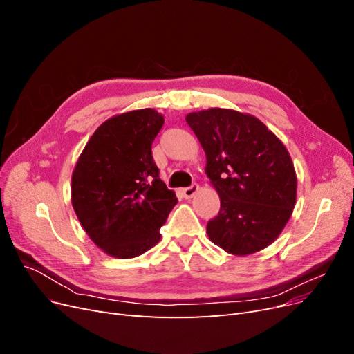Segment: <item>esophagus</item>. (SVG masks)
<instances>
[{
  "instance_id": "1",
  "label": "esophagus",
  "mask_w": 354,
  "mask_h": 354,
  "mask_svg": "<svg viewBox=\"0 0 354 354\" xmlns=\"http://www.w3.org/2000/svg\"><path fill=\"white\" fill-rule=\"evenodd\" d=\"M198 190H199L198 185H192L190 187H186V189L181 190V194H183V196L186 199H190V198H194L198 194Z\"/></svg>"
}]
</instances>
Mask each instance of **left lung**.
Returning a JSON list of instances; mask_svg holds the SVG:
<instances>
[{
    "instance_id": "1",
    "label": "left lung",
    "mask_w": 354,
    "mask_h": 354,
    "mask_svg": "<svg viewBox=\"0 0 354 354\" xmlns=\"http://www.w3.org/2000/svg\"><path fill=\"white\" fill-rule=\"evenodd\" d=\"M186 122L205 152V173L220 196L208 238L239 257L264 250L295 207L297 174L285 145L259 118L238 111L192 112Z\"/></svg>"
}]
</instances>
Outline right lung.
Returning <instances> with one entry per match:
<instances>
[{"label":"right lung","mask_w":354,"mask_h":354,"mask_svg":"<svg viewBox=\"0 0 354 354\" xmlns=\"http://www.w3.org/2000/svg\"><path fill=\"white\" fill-rule=\"evenodd\" d=\"M162 125L164 116L151 108L109 118L72 173L75 214L90 239L115 259H134L155 246L177 203L152 156Z\"/></svg>","instance_id":"add662e5"}]
</instances>
